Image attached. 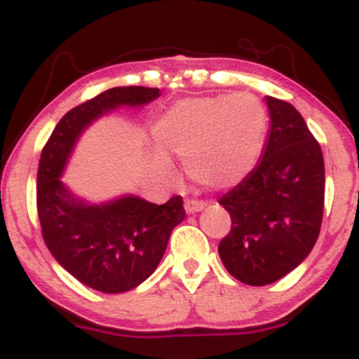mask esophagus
I'll return each mask as SVG.
<instances>
[{
  "label": "esophagus",
  "instance_id": "obj_1",
  "mask_svg": "<svg viewBox=\"0 0 359 359\" xmlns=\"http://www.w3.org/2000/svg\"><path fill=\"white\" fill-rule=\"evenodd\" d=\"M206 206V203L203 201H193V200H187L184 203V208H186V213H189V215H193V213H198L201 212L203 208Z\"/></svg>",
  "mask_w": 359,
  "mask_h": 359
}]
</instances>
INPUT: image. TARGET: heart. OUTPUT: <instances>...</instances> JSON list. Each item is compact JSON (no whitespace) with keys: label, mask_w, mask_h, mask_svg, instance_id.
I'll list each match as a JSON object with an SVG mask.
<instances>
[{"label":"heart","mask_w":359,"mask_h":359,"mask_svg":"<svg viewBox=\"0 0 359 359\" xmlns=\"http://www.w3.org/2000/svg\"><path fill=\"white\" fill-rule=\"evenodd\" d=\"M266 121V109L252 93L194 97L170 107L154 123L153 135L163 153L184 159L194 182L227 189L255 166ZM163 153H154L153 161L170 173L172 163Z\"/></svg>","instance_id":"1"}]
</instances>
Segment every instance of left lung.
<instances>
[{
    "label": "left lung",
    "mask_w": 359,
    "mask_h": 359,
    "mask_svg": "<svg viewBox=\"0 0 359 359\" xmlns=\"http://www.w3.org/2000/svg\"><path fill=\"white\" fill-rule=\"evenodd\" d=\"M271 126L255 168L220 198L231 233L219 255L231 276L262 287L304 262L323 219L325 163L300 112L266 97Z\"/></svg>",
    "instance_id": "8db88e82"
}]
</instances>
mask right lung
<instances>
[{
	"label": "right lung",
	"instance_id": "right-lung-1",
	"mask_svg": "<svg viewBox=\"0 0 359 359\" xmlns=\"http://www.w3.org/2000/svg\"><path fill=\"white\" fill-rule=\"evenodd\" d=\"M161 95L159 88L116 86L74 107L53 130L38 168V215L53 259L86 287L123 293L156 271L173 227L186 217L182 198L156 205L135 194L93 203L62 180L79 137L121 107L139 109Z\"/></svg>",
	"mask_w": 359,
	"mask_h": 359
}]
</instances>
